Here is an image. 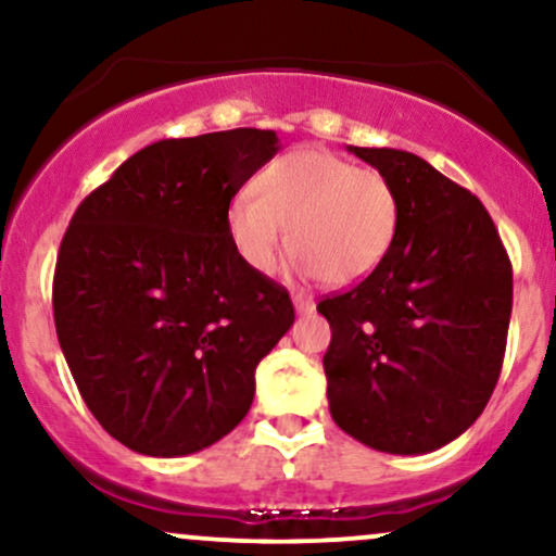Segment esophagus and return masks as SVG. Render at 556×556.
<instances>
[{"instance_id":"obj_1","label":"esophagus","mask_w":556,"mask_h":556,"mask_svg":"<svg viewBox=\"0 0 556 556\" xmlns=\"http://www.w3.org/2000/svg\"><path fill=\"white\" fill-rule=\"evenodd\" d=\"M292 305H295V311H298L300 316H305V314H314V308H316L314 298H311V295H305V292H295V295H292Z\"/></svg>"}]
</instances>
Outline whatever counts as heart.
<instances>
[{"label":"heart","instance_id":"obj_1","mask_svg":"<svg viewBox=\"0 0 556 556\" xmlns=\"http://www.w3.org/2000/svg\"><path fill=\"white\" fill-rule=\"evenodd\" d=\"M397 195L384 175L321 149L285 154L227 203L229 242L242 264L269 274L287 245L300 277L358 285L379 269L397 235Z\"/></svg>","mask_w":556,"mask_h":556}]
</instances>
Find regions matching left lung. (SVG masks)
I'll list each match as a JSON object with an SVG mask.
<instances>
[{"label":"left lung","instance_id":"8db88e82","mask_svg":"<svg viewBox=\"0 0 556 556\" xmlns=\"http://www.w3.org/2000/svg\"><path fill=\"white\" fill-rule=\"evenodd\" d=\"M397 195L387 258L318 303L334 424L371 450L426 455L476 424L500 379L513 266L483 203L400 149H358Z\"/></svg>","mask_w":556,"mask_h":556}]
</instances>
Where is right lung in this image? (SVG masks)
I'll return each instance as SVG.
<instances>
[{
  "label": "right lung",
  "mask_w": 556,
  "mask_h": 556,
  "mask_svg": "<svg viewBox=\"0 0 556 556\" xmlns=\"http://www.w3.org/2000/svg\"><path fill=\"white\" fill-rule=\"evenodd\" d=\"M279 149L256 127L156 140L73 214L56 337L88 410L138 455H193L227 437L295 321L285 287L242 264L225 225Z\"/></svg>",
  "instance_id": "obj_1"
}]
</instances>
